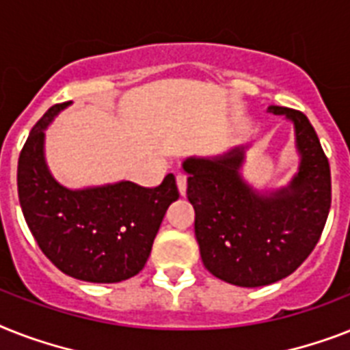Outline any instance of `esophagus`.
I'll list each match as a JSON object with an SVG mask.
<instances>
[{"label":"esophagus","instance_id":"esophagus-1","mask_svg":"<svg viewBox=\"0 0 350 350\" xmlns=\"http://www.w3.org/2000/svg\"><path fill=\"white\" fill-rule=\"evenodd\" d=\"M176 183H178V190H180V194L181 196L187 194V176L185 174L176 176Z\"/></svg>","mask_w":350,"mask_h":350}]
</instances>
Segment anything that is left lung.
Segmentation results:
<instances>
[{
	"label": "left lung",
	"mask_w": 350,
	"mask_h": 350,
	"mask_svg": "<svg viewBox=\"0 0 350 350\" xmlns=\"http://www.w3.org/2000/svg\"><path fill=\"white\" fill-rule=\"evenodd\" d=\"M268 113L293 126L298 167L282 187H255L244 178L254 142L181 163L204 268L241 288L293 273L317 246L331 208V169L308 116L282 106H269Z\"/></svg>",
	"instance_id": "1"
}]
</instances>
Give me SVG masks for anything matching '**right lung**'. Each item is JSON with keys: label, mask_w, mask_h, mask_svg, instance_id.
<instances>
[{"label": "right lung", "mask_w": 350, "mask_h": 350, "mask_svg": "<svg viewBox=\"0 0 350 350\" xmlns=\"http://www.w3.org/2000/svg\"><path fill=\"white\" fill-rule=\"evenodd\" d=\"M72 102L57 104L33 126L18 161L23 215L39 248L62 273L95 284L140 273L167 208L180 198L174 174L156 189L131 181L70 189L48 167L46 129Z\"/></svg>", "instance_id": "add662e5"}]
</instances>
